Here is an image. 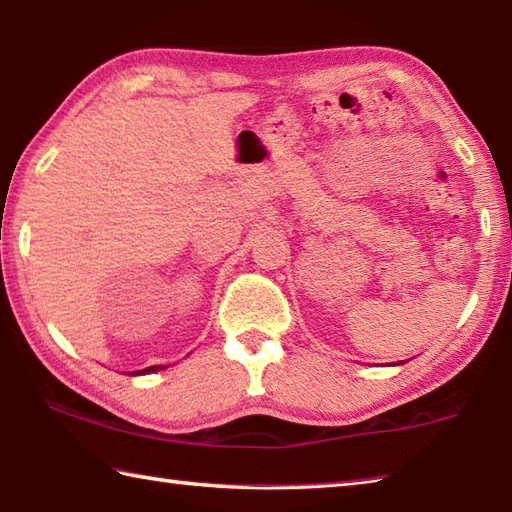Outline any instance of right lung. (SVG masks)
Listing matches in <instances>:
<instances>
[{
    "label": "right lung",
    "instance_id": "right-lung-1",
    "mask_svg": "<svg viewBox=\"0 0 512 512\" xmlns=\"http://www.w3.org/2000/svg\"><path fill=\"white\" fill-rule=\"evenodd\" d=\"M164 366H148V368H144V370H137V373H133V375H148V373H155V370H162Z\"/></svg>",
    "mask_w": 512,
    "mask_h": 512
}]
</instances>
